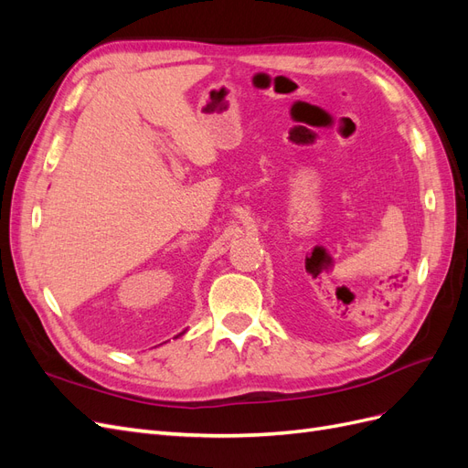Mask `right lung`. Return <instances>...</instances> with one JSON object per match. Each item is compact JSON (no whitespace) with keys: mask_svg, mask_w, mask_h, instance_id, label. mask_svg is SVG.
Listing matches in <instances>:
<instances>
[{"mask_svg":"<svg viewBox=\"0 0 468 468\" xmlns=\"http://www.w3.org/2000/svg\"><path fill=\"white\" fill-rule=\"evenodd\" d=\"M181 334H186V332H181ZM181 334H179V335H181Z\"/></svg>","mask_w":468,"mask_h":468,"instance_id":"obj_1","label":"right lung"}]
</instances>
